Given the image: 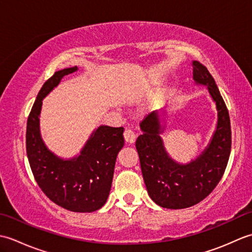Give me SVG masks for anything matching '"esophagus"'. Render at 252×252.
<instances>
[{
  "mask_svg": "<svg viewBox=\"0 0 252 252\" xmlns=\"http://www.w3.org/2000/svg\"><path fill=\"white\" fill-rule=\"evenodd\" d=\"M123 136H125V140H126V143L133 144L135 142L136 134L134 133V131L131 130V129H126L125 133H123Z\"/></svg>",
  "mask_w": 252,
  "mask_h": 252,
  "instance_id": "obj_1",
  "label": "esophagus"
}]
</instances>
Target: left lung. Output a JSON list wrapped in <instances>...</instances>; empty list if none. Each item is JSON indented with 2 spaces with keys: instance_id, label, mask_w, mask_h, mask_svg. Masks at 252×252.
<instances>
[{
  "instance_id": "8db88e82",
  "label": "left lung",
  "mask_w": 252,
  "mask_h": 252,
  "mask_svg": "<svg viewBox=\"0 0 252 252\" xmlns=\"http://www.w3.org/2000/svg\"><path fill=\"white\" fill-rule=\"evenodd\" d=\"M192 78L196 84L206 85L218 109L217 129L205 151L189 163L171 158L161 138L164 126L159 111H153L141 122L142 134L135 143L148 195L167 209L189 208L205 199L222 179L231 154V121L215 79L196 61Z\"/></svg>"
}]
</instances>
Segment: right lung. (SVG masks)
<instances>
[{
    "label": "right lung",
    "mask_w": 252,
    "mask_h": 252,
    "mask_svg": "<svg viewBox=\"0 0 252 252\" xmlns=\"http://www.w3.org/2000/svg\"><path fill=\"white\" fill-rule=\"evenodd\" d=\"M77 70L74 66L56 71L43 84L27 121L26 149L37 185L53 202L69 211L93 212L109 196L117 155L125 145L123 127L98 126L79 156L71 159L52 153L40 133L42 100L63 77Z\"/></svg>",
    "instance_id": "obj_1"
}]
</instances>
